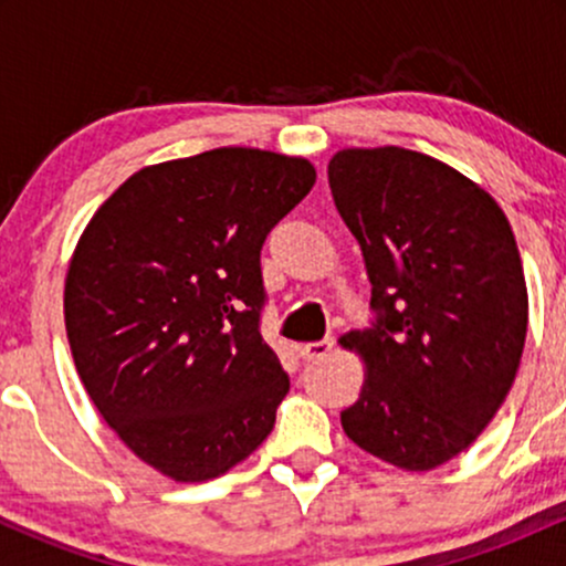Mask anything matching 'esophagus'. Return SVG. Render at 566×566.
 <instances>
[{"label": "esophagus", "instance_id": "34e87169", "mask_svg": "<svg viewBox=\"0 0 566 566\" xmlns=\"http://www.w3.org/2000/svg\"><path fill=\"white\" fill-rule=\"evenodd\" d=\"M333 346H335V340L333 337H324V340H319V343H303L301 348V359L303 361H319V359H324V356L329 354V350H333Z\"/></svg>", "mask_w": 566, "mask_h": 566}]
</instances>
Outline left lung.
Returning <instances> with one entry per match:
<instances>
[{
  "instance_id": "left-lung-1",
  "label": "left lung",
  "mask_w": 566,
  "mask_h": 566,
  "mask_svg": "<svg viewBox=\"0 0 566 566\" xmlns=\"http://www.w3.org/2000/svg\"><path fill=\"white\" fill-rule=\"evenodd\" d=\"M327 175L378 311L373 329L340 337L367 365L343 431L382 463L433 471L516 380L530 301L511 223L482 186L401 146L343 148Z\"/></svg>"
}]
</instances>
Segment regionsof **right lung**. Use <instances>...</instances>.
<instances>
[{"label":"right lung","instance_id":"add662e5","mask_svg":"<svg viewBox=\"0 0 566 566\" xmlns=\"http://www.w3.org/2000/svg\"><path fill=\"white\" fill-rule=\"evenodd\" d=\"M316 184L308 159L226 146L148 165L69 261L63 316L101 418L172 482L229 473L290 391L261 337V247Z\"/></svg>","mask_w":566,"mask_h":566}]
</instances>
